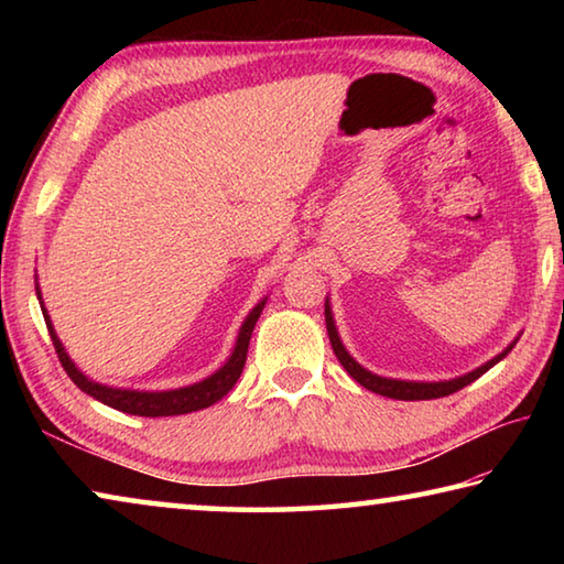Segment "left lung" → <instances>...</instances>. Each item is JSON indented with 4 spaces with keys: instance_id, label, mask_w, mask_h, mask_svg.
I'll list each match as a JSON object with an SVG mask.
<instances>
[{
    "instance_id": "8db88e82",
    "label": "left lung",
    "mask_w": 564,
    "mask_h": 564,
    "mask_svg": "<svg viewBox=\"0 0 564 564\" xmlns=\"http://www.w3.org/2000/svg\"><path fill=\"white\" fill-rule=\"evenodd\" d=\"M326 328H328L333 352H336L340 366L348 370V376L352 380H358L362 388H368L370 393H378V395H386V398H393V400H433V398H445L451 393H457V390L470 386L473 380H477L482 373H488L492 366H498V362L514 348V343L520 340V338H514L502 352H498V356L490 358L488 362H482V366H477L475 370H470V373H465V376H457V378H451V380H398V378H386V376L370 373L368 368H362L360 362L350 356L346 346H343L340 336H338V328H336V321H333V308H330L328 299H326Z\"/></svg>"
}]
</instances>
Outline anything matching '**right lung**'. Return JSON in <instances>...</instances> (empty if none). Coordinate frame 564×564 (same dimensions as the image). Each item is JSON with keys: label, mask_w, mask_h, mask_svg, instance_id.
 Returning a JSON list of instances; mask_svg holds the SVG:
<instances>
[{"label": "right lung", "mask_w": 564, "mask_h": 564, "mask_svg": "<svg viewBox=\"0 0 564 564\" xmlns=\"http://www.w3.org/2000/svg\"><path fill=\"white\" fill-rule=\"evenodd\" d=\"M36 299H40L46 328H50V336H52V343L56 348V356H59L66 376L74 380V386L82 388L87 395L97 398L104 405L121 410V413H129V415H141V417L184 415V413H194V410H204L208 405H214L216 400H221L228 390L236 386V380L241 378V370L246 366L248 340H251L256 321H259L263 305H265V299H261L253 305L251 313L243 318L241 328H238V338H236L231 356H228V360L216 370V373H212L204 380H198V383H194V386H184V388H174V390H131V388L104 386V383H97V380H91L89 376H84L82 370L76 368V362L69 358V352H66L59 336H56L50 313H46V308H44L40 283H36Z\"/></svg>", "instance_id": "obj_1"}]
</instances>
